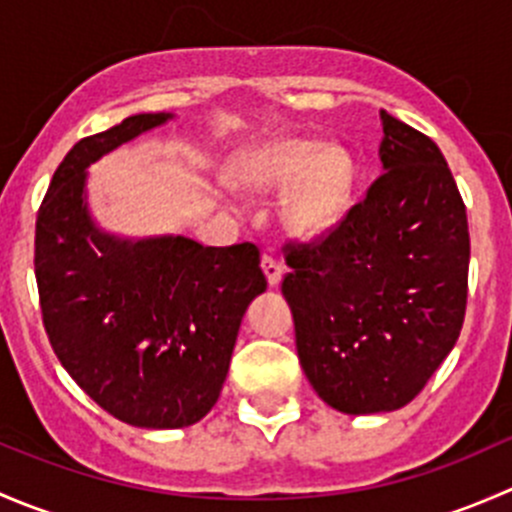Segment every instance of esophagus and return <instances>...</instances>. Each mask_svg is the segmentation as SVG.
I'll return each mask as SVG.
<instances>
[{
	"label": "esophagus",
	"instance_id": "34e87169",
	"mask_svg": "<svg viewBox=\"0 0 512 512\" xmlns=\"http://www.w3.org/2000/svg\"><path fill=\"white\" fill-rule=\"evenodd\" d=\"M262 272L267 277V285L277 287L282 280V265L272 255H262Z\"/></svg>",
	"mask_w": 512,
	"mask_h": 512
}]
</instances>
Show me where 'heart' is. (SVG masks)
Wrapping results in <instances>:
<instances>
[{
    "instance_id": "1",
    "label": "heart",
    "mask_w": 512,
    "mask_h": 512,
    "mask_svg": "<svg viewBox=\"0 0 512 512\" xmlns=\"http://www.w3.org/2000/svg\"><path fill=\"white\" fill-rule=\"evenodd\" d=\"M230 180L250 193H280L285 225L299 237H317L339 223L352 203L356 165L337 143L282 138L245 153L230 165Z\"/></svg>"
}]
</instances>
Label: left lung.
Segmentation results:
<instances>
[{
  "label": "left lung",
  "instance_id": "obj_1",
  "mask_svg": "<svg viewBox=\"0 0 512 512\" xmlns=\"http://www.w3.org/2000/svg\"><path fill=\"white\" fill-rule=\"evenodd\" d=\"M381 175L339 225L289 242L282 280L299 364L342 414L414 401L461 334L466 205L436 143L381 111Z\"/></svg>",
  "mask_w": 512,
  "mask_h": 512
}]
</instances>
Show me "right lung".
Wrapping results in <instances>:
<instances>
[{
  "mask_svg": "<svg viewBox=\"0 0 512 512\" xmlns=\"http://www.w3.org/2000/svg\"><path fill=\"white\" fill-rule=\"evenodd\" d=\"M168 118L138 113L81 138L36 215L34 272L51 349L103 411L141 428H183L213 409L242 314L267 289L252 242H128L91 220L86 168Z\"/></svg>",
  "mask_w": 512,
  "mask_h": 512,
  "instance_id": "right-lung-1",
  "label": "right lung"
}]
</instances>
